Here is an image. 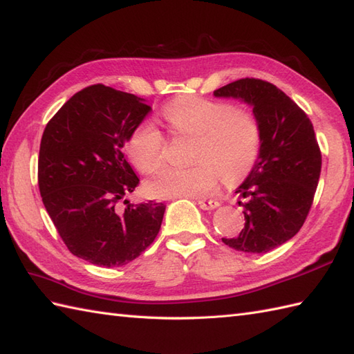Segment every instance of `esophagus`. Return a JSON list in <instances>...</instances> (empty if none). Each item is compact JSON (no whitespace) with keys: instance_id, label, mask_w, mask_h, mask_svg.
I'll use <instances>...</instances> for the list:
<instances>
[{"instance_id":"34e87169","label":"esophagus","mask_w":354,"mask_h":354,"mask_svg":"<svg viewBox=\"0 0 354 354\" xmlns=\"http://www.w3.org/2000/svg\"><path fill=\"white\" fill-rule=\"evenodd\" d=\"M198 206L204 210H214L219 206V203L216 200H198Z\"/></svg>"}]
</instances>
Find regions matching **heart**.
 Returning <instances> with one entry per match:
<instances>
[{
	"mask_svg": "<svg viewBox=\"0 0 354 354\" xmlns=\"http://www.w3.org/2000/svg\"><path fill=\"white\" fill-rule=\"evenodd\" d=\"M163 120L176 136L191 138L189 169H163L145 183L156 198H200L214 194L221 176L236 182L253 169L261 150V125L253 112L225 101L180 97L163 109ZM127 151L135 168L153 174L162 167L165 138L144 122L131 133Z\"/></svg>",
	"mask_w": 354,
	"mask_h": 354,
	"instance_id": "1",
	"label": "heart"
}]
</instances>
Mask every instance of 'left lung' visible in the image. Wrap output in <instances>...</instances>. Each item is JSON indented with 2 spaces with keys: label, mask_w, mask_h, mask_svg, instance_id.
<instances>
[{
  "label": "left lung",
  "mask_w": 354,
  "mask_h": 354,
  "mask_svg": "<svg viewBox=\"0 0 354 354\" xmlns=\"http://www.w3.org/2000/svg\"><path fill=\"white\" fill-rule=\"evenodd\" d=\"M253 107L261 125V150L238 189L245 224L239 236L223 238L230 248L262 254L301 229L321 174V151L313 125L277 86L261 78H241L214 92Z\"/></svg>",
  "instance_id": "8db88e82"
}]
</instances>
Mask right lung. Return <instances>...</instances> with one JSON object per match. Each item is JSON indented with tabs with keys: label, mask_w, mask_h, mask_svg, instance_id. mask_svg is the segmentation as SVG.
<instances>
[{
	"label": "right lung",
	"mask_w": 354,
	"mask_h": 354,
	"mask_svg": "<svg viewBox=\"0 0 354 354\" xmlns=\"http://www.w3.org/2000/svg\"><path fill=\"white\" fill-rule=\"evenodd\" d=\"M150 111L133 93L92 84L44 130L37 162L44 206L71 253L93 265H127L160 230L165 204L117 207L139 185L122 148Z\"/></svg>",
	"instance_id": "add662e5"
}]
</instances>
